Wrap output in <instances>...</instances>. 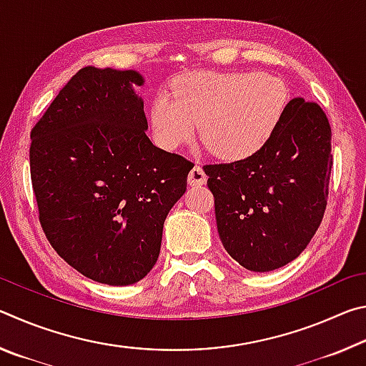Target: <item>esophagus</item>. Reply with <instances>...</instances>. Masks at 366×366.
<instances>
[{"label": "esophagus", "mask_w": 366, "mask_h": 366, "mask_svg": "<svg viewBox=\"0 0 366 366\" xmlns=\"http://www.w3.org/2000/svg\"><path fill=\"white\" fill-rule=\"evenodd\" d=\"M205 182H207L205 171H203L202 166L195 164L189 172V184L190 185H203Z\"/></svg>", "instance_id": "34e87169"}]
</instances>
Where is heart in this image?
Returning <instances> with one entry per match:
<instances>
[{
    "label": "heart",
    "mask_w": 366,
    "mask_h": 366,
    "mask_svg": "<svg viewBox=\"0 0 366 366\" xmlns=\"http://www.w3.org/2000/svg\"><path fill=\"white\" fill-rule=\"evenodd\" d=\"M287 102V85L269 74L202 72L182 80L172 97L161 94L150 116L161 147L184 145L200 124L202 140L216 157L240 161L271 140Z\"/></svg>",
    "instance_id": "1"
}]
</instances>
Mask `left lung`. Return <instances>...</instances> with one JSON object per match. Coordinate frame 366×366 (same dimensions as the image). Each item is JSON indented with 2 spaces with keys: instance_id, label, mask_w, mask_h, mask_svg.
Returning <instances> with one entry per match:
<instances>
[{
  "instance_id": "1",
  "label": "left lung",
  "mask_w": 366,
  "mask_h": 366,
  "mask_svg": "<svg viewBox=\"0 0 366 366\" xmlns=\"http://www.w3.org/2000/svg\"><path fill=\"white\" fill-rule=\"evenodd\" d=\"M331 126L318 103L294 98L257 154L205 164L221 242L244 268H281L307 249L327 203Z\"/></svg>"
}]
</instances>
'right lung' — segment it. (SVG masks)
<instances>
[{"instance_id":"right-lung-1","label":"right lung","mask_w":366,"mask_h":366,"mask_svg":"<svg viewBox=\"0 0 366 366\" xmlns=\"http://www.w3.org/2000/svg\"><path fill=\"white\" fill-rule=\"evenodd\" d=\"M135 71L86 66L30 132L39 219L58 255L90 280L129 286L150 272L163 224L194 163L147 137Z\"/></svg>"}]
</instances>
